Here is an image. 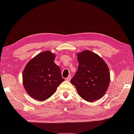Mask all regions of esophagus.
Segmentation results:
<instances>
[{"mask_svg": "<svg viewBox=\"0 0 134 134\" xmlns=\"http://www.w3.org/2000/svg\"><path fill=\"white\" fill-rule=\"evenodd\" d=\"M70 79H71V75H69V76L67 77V78H66V80L70 81Z\"/></svg>", "mask_w": 134, "mask_h": 134, "instance_id": "esophagus-1", "label": "esophagus"}]
</instances>
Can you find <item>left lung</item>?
Returning <instances> with one entry per match:
<instances>
[{
    "label": "left lung",
    "mask_w": 134,
    "mask_h": 134,
    "mask_svg": "<svg viewBox=\"0 0 134 134\" xmlns=\"http://www.w3.org/2000/svg\"><path fill=\"white\" fill-rule=\"evenodd\" d=\"M78 71L70 80L78 94L88 102L103 97L110 82L108 67L98 55L85 50L78 54Z\"/></svg>",
    "instance_id": "left-lung-1"
}]
</instances>
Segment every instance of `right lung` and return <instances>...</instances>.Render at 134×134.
<instances>
[{"label":"right lung","instance_id":"right-lung-1","mask_svg":"<svg viewBox=\"0 0 134 134\" xmlns=\"http://www.w3.org/2000/svg\"><path fill=\"white\" fill-rule=\"evenodd\" d=\"M55 55L49 51L41 52L27 63L23 72L25 90L32 98L40 101L54 94L64 79L54 62Z\"/></svg>","mask_w":134,"mask_h":134}]
</instances>
